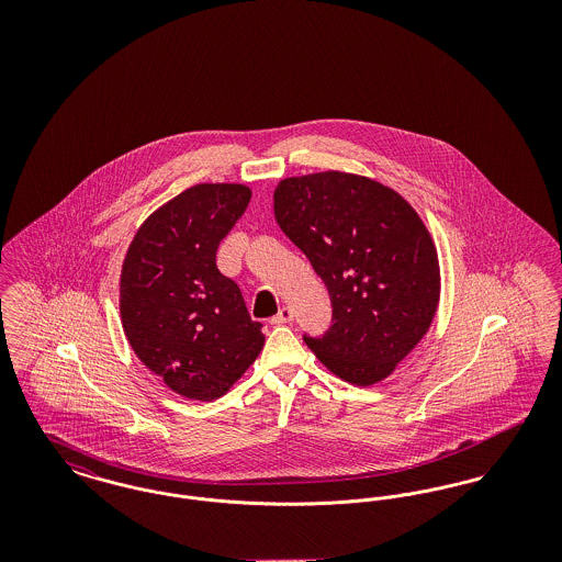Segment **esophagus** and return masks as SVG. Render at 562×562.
Segmentation results:
<instances>
[{"label":"esophagus","instance_id":"esophagus-1","mask_svg":"<svg viewBox=\"0 0 562 562\" xmlns=\"http://www.w3.org/2000/svg\"><path fill=\"white\" fill-rule=\"evenodd\" d=\"M293 321V310L291 307H282L273 318L271 324H286V322Z\"/></svg>","mask_w":562,"mask_h":562}]
</instances>
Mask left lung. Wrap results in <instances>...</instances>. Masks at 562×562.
<instances>
[{
	"instance_id": "left-lung-1",
	"label": "left lung",
	"mask_w": 562,
	"mask_h": 562,
	"mask_svg": "<svg viewBox=\"0 0 562 562\" xmlns=\"http://www.w3.org/2000/svg\"><path fill=\"white\" fill-rule=\"evenodd\" d=\"M273 214L330 294L333 326L305 335L307 348L353 385L390 376L440 301L438 252L422 216L398 191L339 170L282 179Z\"/></svg>"
}]
</instances>
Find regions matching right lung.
Here are the masks:
<instances>
[{"mask_svg":"<svg viewBox=\"0 0 562 562\" xmlns=\"http://www.w3.org/2000/svg\"><path fill=\"white\" fill-rule=\"evenodd\" d=\"M252 191L200 183L145 218L120 276V314L138 360L189 401H214L261 353V322L216 269V248Z\"/></svg>","mask_w":562,"mask_h":562,"instance_id":"obj_1","label":"right lung"}]
</instances>
